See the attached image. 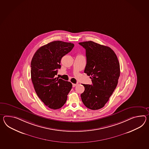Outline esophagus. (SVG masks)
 <instances>
[{
	"mask_svg": "<svg viewBox=\"0 0 149 149\" xmlns=\"http://www.w3.org/2000/svg\"><path fill=\"white\" fill-rule=\"evenodd\" d=\"M78 84H73V87H75V86H76Z\"/></svg>",
	"mask_w": 149,
	"mask_h": 149,
	"instance_id": "obj_1",
	"label": "esophagus"
}]
</instances>
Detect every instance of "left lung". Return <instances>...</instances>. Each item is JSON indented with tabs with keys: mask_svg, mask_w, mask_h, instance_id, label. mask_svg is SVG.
<instances>
[{
	"mask_svg": "<svg viewBox=\"0 0 149 149\" xmlns=\"http://www.w3.org/2000/svg\"><path fill=\"white\" fill-rule=\"evenodd\" d=\"M84 48L87 64L84 72L91 79L92 84H84L81 95L84 105L91 110L103 108L108 101L118 84L120 63L110 48L91 41L79 43Z\"/></svg>",
	"mask_w": 149,
	"mask_h": 149,
	"instance_id": "obj_1",
	"label": "left lung"
}]
</instances>
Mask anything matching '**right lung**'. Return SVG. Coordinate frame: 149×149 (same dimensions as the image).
Segmentation results:
<instances>
[{"mask_svg":"<svg viewBox=\"0 0 149 149\" xmlns=\"http://www.w3.org/2000/svg\"><path fill=\"white\" fill-rule=\"evenodd\" d=\"M71 42L54 41L39 48L31 63V79L38 96L49 108L58 109L65 104L72 84L55 77L61 68L62 58L72 51Z\"/></svg>","mask_w":149,"mask_h":149,"instance_id":"obj_1","label":"right lung"}]
</instances>
